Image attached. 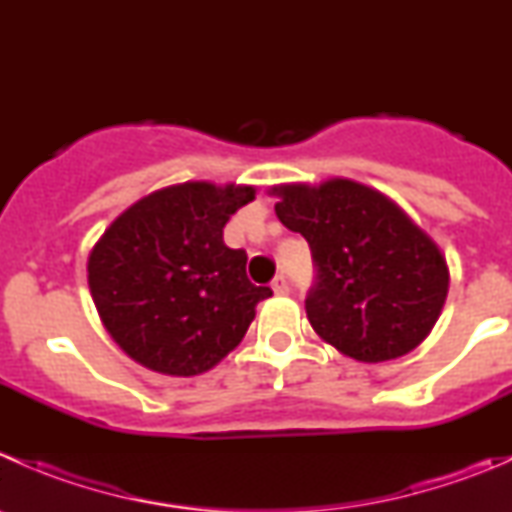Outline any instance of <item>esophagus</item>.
Listing matches in <instances>:
<instances>
[{
    "mask_svg": "<svg viewBox=\"0 0 512 512\" xmlns=\"http://www.w3.org/2000/svg\"><path fill=\"white\" fill-rule=\"evenodd\" d=\"M272 292L275 294H287L289 292V285H287V280H285V275H277L275 280H272Z\"/></svg>",
    "mask_w": 512,
    "mask_h": 512,
    "instance_id": "1",
    "label": "esophagus"
}]
</instances>
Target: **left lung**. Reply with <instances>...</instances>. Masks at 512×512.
<instances>
[{
    "instance_id": "8db88e82",
    "label": "left lung",
    "mask_w": 512,
    "mask_h": 512,
    "mask_svg": "<svg viewBox=\"0 0 512 512\" xmlns=\"http://www.w3.org/2000/svg\"><path fill=\"white\" fill-rule=\"evenodd\" d=\"M280 223L309 242L314 332L364 364L399 359L431 334L448 294L436 242L399 205L347 178L275 185Z\"/></svg>"
}]
</instances>
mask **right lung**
Returning <instances> with one entry per match:
<instances>
[{"instance_id":"1","label":"right lung","mask_w":512,"mask_h":512,"mask_svg":"<svg viewBox=\"0 0 512 512\" xmlns=\"http://www.w3.org/2000/svg\"><path fill=\"white\" fill-rule=\"evenodd\" d=\"M255 200L252 185L180 183L123 210L89 255V289L103 327L133 361L168 376L213 369L245 337L257 302L245 250L223 227Z\"/></svg>"}]
</instances>
